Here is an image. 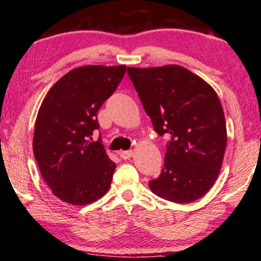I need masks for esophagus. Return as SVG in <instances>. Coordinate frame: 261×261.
Here are the masks:
<instances>
[{
  "label": "esophagus",
  "mask_w": 261,
  "mask_h": 261,
  "mask_svg": "<svg viewBox=\"0 0 261 261\" xmlns=\"http://www.w3.org/2000/svg\"><path fill=\"white\" fill-rule=\"evenodd\" d=\"M119 156H121V159H123V160H127V159H130L132 156H133V151H132V150H127V151H121V152H119Z\"/></svg>",
  "instance_id": "1"
}]
</instances>
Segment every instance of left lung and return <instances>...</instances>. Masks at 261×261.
I'll list each match as a JSON object with an SVG mask.
<instances>
[{
    "mask_svg": "<svg viewBox=\"0 0 261 261\" xmlns=\"http://www.w3.org/2000/svg\"><path fill=\"white\" fill-rule=\"evenodd\" d=\"M127 72L155 132L171 138L164 168L149 180L150 189L173 203L198 200L215 183L227 144L217 94L200 76L176 64L128 67Z\"/></svg>",
    "mask_w": 261,
    "mask_h": 261,
    "instance_id": "left-lung-1",
    "label": "left lung"
}]
</instances>
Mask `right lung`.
I'll list each match as a JSON object with an SVG mask.
<instances>
[{"label":"right lung","instance_id":"1","mask_svg":"<svg viewBox=\"0 0 261 261\" xmlns=\"http://www.w3.org/2000/svg\"><path fill=\"white\" fill-rule=\"evenodd\" d=\"M125 66H84L46 94L34 129L33 151L46 185L64 203L85 205L106 194L116 164L101 139L97 111L123 78Z\"/></svg>","mask_w":261,"mask_h":261}]
</instances>
